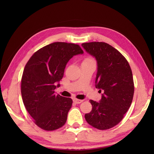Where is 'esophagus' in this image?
I'll use <instances>...</instances> for the list:
<instances>
[{
  "instance_id": "esophagus-1",
  "label": "esophagus",
  "mask_w": 154,
  "mask_h": 154,
  "mask_svg": "<svg viewBox=\"0 0 154 154\" xmlns=\"http://www.w3.org/2000/svg\"><path fill=\"white\" fill-rule=\"evenodd\" d=\"M83 101V100H80V99H73V102L75 103H76V104H80V103H82Z\"/></svg>"
}]
</instances>
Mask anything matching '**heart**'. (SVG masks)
<instances>
[{"mask_svg": "<svg viewBox=\"0 0 154 154\" xmlns=\"http://www.w3.org/2000/svg\"><path fill=\"white\" fill-rule=\"evenodd\" d=\"M91 62H94V60H93L92 58L91 57H87L86 59H85L84 61H83V63H91Z\"/></svg>", "mask_w": 154, "mask_h": 154, "instance_id": "obj_1", "label": "heart"}]
</instances>
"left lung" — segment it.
<instances>
[{
	"label": "left lung",
	"instance_id": "1",
	"mask_svg": "<svg viewBox=\"0 0 154 154\" xmlns=\"http://www.w3.org/2000/svg\"><path fill=\"white\" fill-rule=\"evenodd\" d=\"M81 45L96 59L95 87L103 92L99 102L90 100L93 109L85 118L97 129L111 128L122 120L132 102L134 86L131 68L126 58L109 44L94 42Z\"/></svg>",
	"mask_w": 154,
	"mask_h": 154
}]
</instances>
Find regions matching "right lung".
Wrapping results in <instances>:
<instances>
[{"mask_svg":"<svg viewBox=\"0 0 154 154\" xmlns=\"http://www.w3.org/2000/svg\"><path fill=\"white\" fill-rule=\"evenodd\" d=\"M83 54L79 45L54 42L35 52L26 65L21 81L23 103L42 129L55 130L66 122L73 100L55 94L54 90L60 87L67 62Z\"/></svg>","mask_w":154,"mask_h":154,"instance_id":"1","label":"right lung"}]
</instances>
